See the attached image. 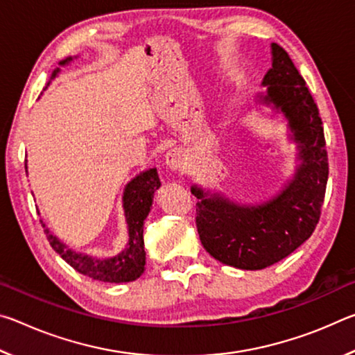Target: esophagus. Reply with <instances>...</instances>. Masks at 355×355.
I'll use <instances>...</instances> for the list:
<instances>
[{"mask_svg":"<svg viewBox=\"0 0 355 355\" xmlns=\"http://www.w3.org/2000/svg\"><path fill=\"white\" fill-rule=\"evenodd\" d=\"M166 166L169 167L171 171H182L184 166V158L183 153L180 150H171L166 155Z\"/></svg>","mask_w":355,"mask_h":355,"instance_id":"obj_1","label":"esophagus"}]
</instances>
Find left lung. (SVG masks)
<instances>
[{
	"label": "left lung",
	"instance_id": "obj_1",
	"mask_svg": "<svg viewBox=\"0 0 355 355\" xmlns=\"http://www.w3.org/2000/svg\"><path fill=\"white\" fill-rule=\"evenodd\" d=\"M272 67L263 78L261 105L288 120L297 144L299 164L290 183L261 205H239L194 184L196 225L202 245L220 263L238 269H264L280 261L311 236L326 194L329 163L322 122L305 80L291 58L271 45Z\"/></svg>",
	"mask_w": 355,
	"mask_h": 355
}]
</instances>
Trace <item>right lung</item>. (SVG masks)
Masks as SVG:
<instances>
[{"instance_id":"1","label":"right lung","mask_w":355,"mask_h":355,"mask_svg":"<svg viewBox=\"0 0 355 355\" xmlns=\"http://www.w3.org/2000/svg\"><path fill=\"white\" fill-rule=\"evenodd\" d=\"M71 61V58L64 59L59 64L65 65ZM59 73V69L53 71L51 80ZM50 84V83H48ZM161 186L158 172L156 169H148L142 172L136 178L131 180L123 192V209L125 218L128 224V245L122 254L117 257L98 260L84 254L69 249L62 244L53 233L45 227L44 220L42 227L50 241L51 248L55 249L62 260L67 261L71 268L86 277L94 280L107 282V284H123V282H133L144 272L146 266V250H144V219L150 213V207L153 202L155 191Z\"/></svg>"}]
</instances>
